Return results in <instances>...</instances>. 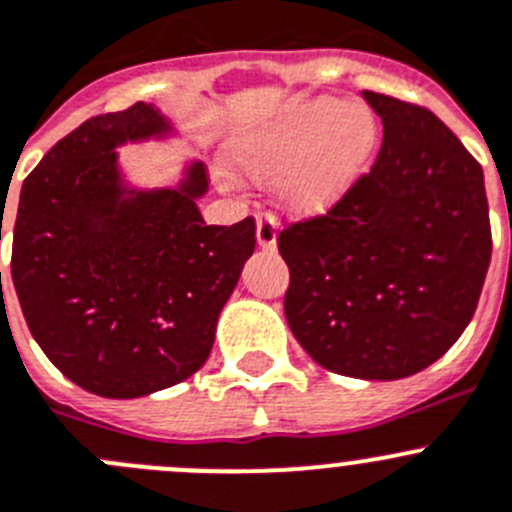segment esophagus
Here are the masks:
<instances>
[{"mask_svg": "<svg viewBox=\"0 0 512 512\" xmlns=\"http://www.w3.org/2000/svg\"><path fill=\"white\" fill-rule=\"evenodd\" d=\"M256 241L266 251L276 248V218L271 213L256 215Z\"/></svg>", "mask_w": 512, "mask_h": 512, "instance_id": "obj_1", "label": "esophagus"}]
</instances>
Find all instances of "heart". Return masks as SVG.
<instances>
[{
    "label": "heart",
    "mask_w": 512,
    "mask_h": 512,
    "mask_svg": "<svg viewBox=\"0 0 512 512\" xmlns=\"http://www.w3.org/2000/svg\"><path fill=\"white\" fill-rule=\"evenodd\" d=\"M381 129L363 103H294L233 139L228 157L256 182L279 177L281 203L297 215L335 208L368 170Z\"/></svg>",
    "instance_id": "1"
}]
</instances>
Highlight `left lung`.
Listing matches in <instances>:
<instances>
[{"label":"left lung","mask_w":512,"mask_h":512,"mask_svg":"<svg viewBox=\"0 0 512 512\" xmlns=\"http://www.w3.org/2000/svg\"><path fill=\"white\" fill-rule=\"evenodd\" d=\"M383 121L370 172L325 215L279 233L284 314L332 373L398 381L442 358L477 309L492 236L485 177L416 103L363 91Z\"/></svg>","instance_id":"1"}]
</instances>
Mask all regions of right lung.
<instances>
[{"label":"right lung","instance_id":"1","mask_svg":"<svg viewBox=\"0 0 512 512\" xmlns=\"http://www.w3.org/2000/svg\"><path fill=\"white\" fill-rule=\"evenodd\" d=\"M170 131L144 101L93 116L42 157L20 192L12 281L22 314L50 363L96 396H149L203 368L256 248L253 218L205 225L200 162L177 187L126 185L116 147Z\"/></svg>","mask_w":512,"mask_h":512}]
</instances>
